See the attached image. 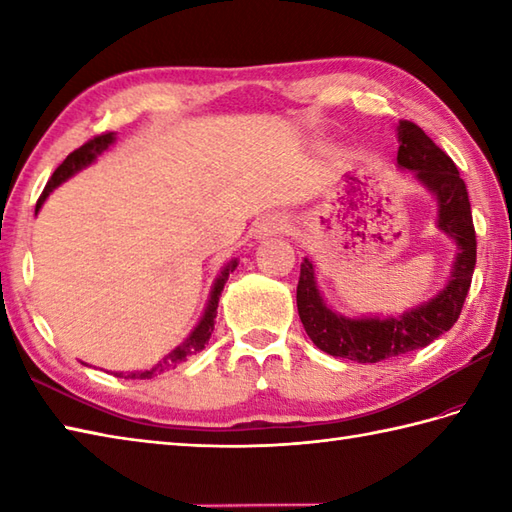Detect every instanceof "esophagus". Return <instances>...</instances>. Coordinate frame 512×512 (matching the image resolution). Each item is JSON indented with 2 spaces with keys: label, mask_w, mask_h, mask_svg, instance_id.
Wrapping results in <instances>:
<instances>
[{
  "label": "esophagus",
  "mask_w": 512,
  "mask_h": 512,
  "mask_svg": "<svg viewBox=\"0 0 512 512\" xmlns=\"http://www.w3.org/2000/svg\"><path fill=\"white\" fill-rule=\"evenodd\" d=\"M288 228H290V224H288L286 217L268 215V217H264V220L255 226V237L257 239H266V237H273V235H279V233H286Z\"/></svg>",
  "instance_id": "1"
}]
</instances>
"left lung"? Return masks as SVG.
<instances>
[{"label": "left lung", "instance_id": "obj_1", "mask_svg": "<svg viewBox=\"0 0 512 512\" xmlns=\"http://www.w3.org/2000/svg\"><path fill=\"white\" fill-rule=\"evenodd\" d=\"M398 167L411 171L438 204L436 226L453 239L455 259L447 284L431 299L398 317H345L325 303L317 270L306 257L297 286L299 319L312 343L325 354L356 363H378L436 341L458 321L475 270V228L469 193L458 167L418 125L398 123Z\"/></svg>", "mask_w": 512, "mask_h": 512}]
</instances>
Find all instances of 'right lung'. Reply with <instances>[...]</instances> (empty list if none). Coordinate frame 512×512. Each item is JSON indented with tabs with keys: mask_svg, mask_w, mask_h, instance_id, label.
I'll use <instances>...</instances> for the list:
<instances>
[{
	"mask_svg": "<svg viewBox=\"0 0 512 512\" xmlns=\"http://www.w3.org/2000/svg\"><path fill=\"white\" fill-rule=\"evenodd\" d=\"M114 143H116V134L110 132V134L96 136V138L88 140V143H85V145H81L79 149H74L72 154H70L68 158H65V160L61 162V165L57 167V171L52 173V178L48 180L46 189H43L41 198H39V202H37L35 213H39L43 202L48 200V195H50L54 189H57L59 184H63L65 180H70V178L74 176V173H79L81 169L90 167L92 162H94L96 158H99V156L103 154V151L110 149ZM237 264H239L237 259H231V262H228V264L220 270V275L215 277L213 288H211V292H209V301H206V308H204V312H202V317H200L198 325H195V328L191 330V334L176 347V350H171L165 358H162V361H158L151 369H145V372H129V374L114 372V376H118V378L125 376V378L149 380V378H154V376H158V374H162V372H169V369H176L180 363L187 361V358H189L191 354L202 352L204 345L209 343L211 332H213V328H215L217 301H220V297H222V290H224V284H226L228 275L233 273V270L237 268Z\"/></svg>",
	"mask_w": 512,
	"mask_h": 512,
	"instance_id": "right-lung-1",
	"label": "right lung"
}]
</instances>
